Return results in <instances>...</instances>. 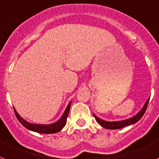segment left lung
<instances>
[{"mask_svg": "<svg viewBox=\"0 0 159 159\" xmlns=\"http://www.w3.org/2000/svg\"><path fill=\"white\" fill-rule=\"evenodd\" d=\"M149 100L146 101V102L145 103L144 106L143 107V109L138 113L135 116H134L133 118H129V119H126V120H124V121H106L104 120H102L100 118H98V117H96L95 115H93V117L95 118L96 121L100 124L102 126H103L104 128L106 129H121L122 127H125V126H127V125H131V124H134L136 123L138 121L141 119V118L143 117V114H145L146 112V108H147V106H148V102H149Z\"/></svg>", "mask_w": 159, "mask_h": 159, "instance_id": "8db88e82", "label": "left lung"}]
</instances>
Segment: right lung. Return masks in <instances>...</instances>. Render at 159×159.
<instances>
[{
	"label": "right lung",
	"mask_w": 159,
	"mask_h": 159,
	"mask_svg": "<svg viewBox=\"0 0 159 159\" xmlns=\"http://www.w3.org/2000/svg\"><path fill=\"white\" fill-rule=\"evenodd\" d=\"M70 105L71 102L68 105L67 108L65 110L64 114H63L62 117L60 118V120L55 122V123L50 124V125H38V124H32L26 121L25 120H24L21 117L19 116V114L16 113V111L14 109L15 115H16V118L18 119V121H20V123L22 124V125H24L26 129H30L32 131H34V132H38V133L41 134H54L58 132V131L61 130L63 127L65 126V125L66 124V121H67V118H68L69 111H70Z\"/></svg>",
	"instance_id": "right-lung-1"
}]
</instances>
